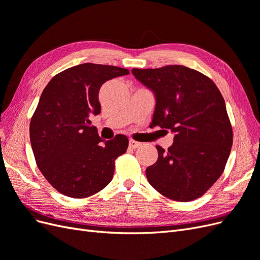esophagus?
<instances>
[{"mask_svg":"<svg viewBox=\"0 0 260 260\" xmlns=\"http://www.w3.org/2000/svg\"><path fill=\"white\" fill-rule=\"evenodd\" d=\"M141 145L140 142H138V141H135V140H129V147L130 148H137Z\"/></svg>","mask_w":260,"mask_h":260,"instance_id":"34e87169","label":"esophagus"}]
</instances>
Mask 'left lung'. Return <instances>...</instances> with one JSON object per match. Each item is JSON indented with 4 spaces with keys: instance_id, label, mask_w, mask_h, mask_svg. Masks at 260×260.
<instances>
[{
    "instance_id": "8db88e82",
    "label": "left lung",
    "mask_w": 260,
    "mask_h": 260,
    "mask_svg": "<svg viewBox=\"0 0 260 260\" xmlns=\"http://www.w3.org/2000/svg\"><path fill=\"white\" fill-rule=\"evenodd\" d=\"M132 74L155 93L152 127L175 133L168 151L156 145L158 159L146 168L149 184L174 201L201 198L222 175L233 143L221 93L210 78L181 65Z\"/></svg>"
}]
</instances>
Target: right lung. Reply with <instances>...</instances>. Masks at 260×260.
Masks as SVG:
<instances>
[{
  "mask_svg": "<svg viewBox=\"0 0 260 260\" xmlns=\"http://www.w3.org/2000/svg\"><path fill=\"white\" fill-rule=\"evenodd\" d=\"M124 75L128 69L85 62L55 75L44 88L30 120V142L39 170L59 193L88 198L112 181L128 138L102 143L90 117L101 113L102 84Z\"/></svg>",
  "mask_w": 260,
  "mask_h": 260,
  "instance_id": "1",
  "label": "right lung"
}]
</instances>
